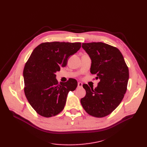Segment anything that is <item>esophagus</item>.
Returning <instances> with one entry per match:
<instances>
[{
	"label": "esophagus",
	"mask_w": 147,
	"mask_h": 147,
	"mask_svg": "<svg viewBox=\"0 0 147 147\" xmlns=\"http://www.w3.org/2000/svg\"><path fill=\"white\" fill-rule=\"evenodd\" d=\"M82 85H83L82 83H81V82H78V88H82Z\"/></svg>",
	"instance_id": "1"
}]
</instances>
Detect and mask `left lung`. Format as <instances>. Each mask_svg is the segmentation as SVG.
<instances>
[{
    "instance_id": "1",
    "label": "left lung",
    "mask_w": 147,
    "mask_h": 147,
    "mask_svg": "<svg viewBox=\"0 0 147 147\" xmlns=\"http://www.w3.org/2000/svg\"><path fill=\"white\" fill-rule=\"evenodd\" d=\"M92 60L90 73L99 79L94 89L83 84L86 95L80 100L87 113L95 117L111 114L121 102L127 90L129 69L120 51L102 42L82 43Z\"/></svg>"
}]
</instances>
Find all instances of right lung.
Returning a JSON list of instances; mask_svg holds the SVG:
<instances>
[{
  "label": "right lung",
  "mask_w": 147,
  "mask_h": 147,
  "mask_svg": "<svg viewBox=\"0 0 147 147\" xmlns=\"http://www.w3.org/2000/svg\"><path fill=\"white\" fill-rule=\"evenodd\" d=\"M81 48V43L45 42L38 45L23 70L24 94L37 114L51 117L63 111L69 91L78 86L74 79L58 83L57 71L64 67L69 56Z\"/></svg>",
  "instance_id": "add662e5"
}]
</instances>
